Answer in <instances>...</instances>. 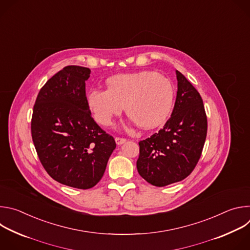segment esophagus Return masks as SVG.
<instances>
[{
	"instance_id": "34e87169",
	"label": "esophagus",
	"mask_w": 250,
	"mask_h": 250,
	"mask_svg": "<svg viewBox=\"0 0 250 250\" xmlns=\"http://www.w3.org/2000/svg\"><path fill=\"white\" fill-rule=\"evenodd\" d=\"M115 140H116V142H117V145H118V146H122V145H124L125 142L126 141V139H125V138H122V137H116V138H115Z\"/></svg>"
}]
</instances>
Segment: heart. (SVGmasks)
<instances>
[{"label":"heart","instance_id":"b5f03b06","mask_svg":"<svg viewBox=\"0 0 250 250\" xmlns=\"http://www.w3.org/2000/svg\"><path fill=\"white\" fill-rule=\"evenodd\" d=\"M108 90L93 89L87 104L94 119L109 125L114 117L125 113L139 127L153 128L168 117L174 90L168 78L153 71L119 74L106 80Z\"/></svg>","mask_w":250,"mask_h":250}]
</instances>
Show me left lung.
<instances>
[{
    "label": "left lung",
    "instance_id": "obj_1",
    "mask_svg": "<svg viewBox=\"0 0 250 250\" xmlns=\"http://www.w3.org/2000/svg\"><path fill=\"white\" fill-rule=\"evenodd\" d=\"M178 90L174 109L163 128L141 140L136 167L149 184L164 187L182 181L196 167L207 136L202 97L176 70Z\"/></svg>",
    "mask_w": 250,
    "mask_h": 250
}]
</instances>
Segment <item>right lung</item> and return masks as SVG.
Wrapping results in <instances>:
<instances>
[{
  "label": "right lung",
  "instance_id": "add662e5",
  "mask_svg": "<svg viewBox=\"0 0 250 250\" xmlns=\"http://www.w3.org/2000/svg\"><path fill=\"white\" fill-rule=\"evenodd\" d=\"M90 73L76 65L60 70L41 89L31 119L32 141L46 172L83 190L102 179L116 148L114 137L91 117L85 90Z\"/></svg>",
  "mask_w": 250,
  "mask_h": 250
}]
</instances>
